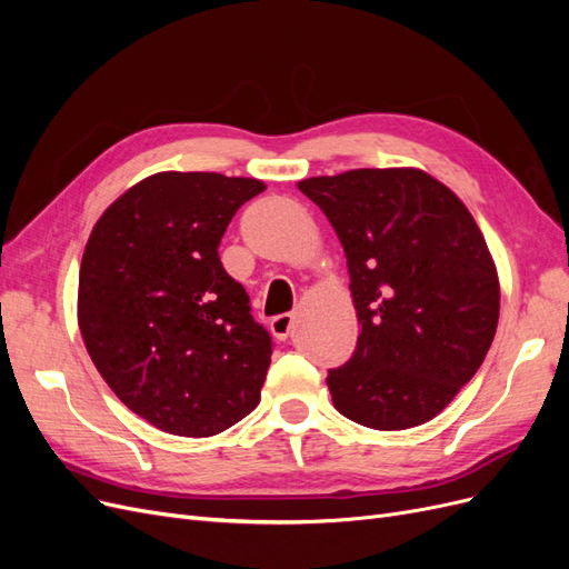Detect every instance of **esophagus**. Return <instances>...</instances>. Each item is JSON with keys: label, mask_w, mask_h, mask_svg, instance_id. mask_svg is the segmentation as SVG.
I'll use <instances>...</instances> for the list:
<instances>
[{"label": "esophagus", "mask_w": 569, "mask_h": 569, "mask_svg": "<svg viewBox=\"0 0 569 569\" xmlns=\"http://www.w3.org/2000/svg\"><path fill=\"white\" fill-rule=\"evenodd\" d=\"M295 322H297V318H295V313H280V316H274L272 320H270V332L278 337V339H287L289 335H291V330H295Z\"/></svg>", "instance_id": "1"}]
</instances>
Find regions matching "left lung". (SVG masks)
I'll use <instances>...</instances> for the list:
<instances>
[{"instance_id":"8db88e82","label":"left lung","mask_w":569,"mask_h":569,"mask_svg":"<svg viewBox=\"0 0 569 569\" xmlns=\"http://www.w3.org/2000/svg\"><path fill=\"white\" fill-rule=\"evenodd\" d=\"M347 253L360 337L327 372L335 408L372 429H408L453 401L498 325V278L475 218L412 168L308 178Z\"/></svg>"}]
</instances>
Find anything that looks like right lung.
Returning a JSON list of instances; mask_svg holds the SVG:
<instances>
[{"label": "right lung", "mask_w": 569, "mask_h": 569, "mask_svg": "<svg viewBox=\"0 0 569 569\" xmlns=\"http://www.w3.org/2000/svg\"><path fill=\"white\" fill-rule=\"evenodd\" d=\"M263 189L253 178L157 173L109 206L84 247V347L118 399L168 435L213 437L261 399L272 337L218 247Z\"/></svg>", "instance_id": "obj_1"}]
</instances>
